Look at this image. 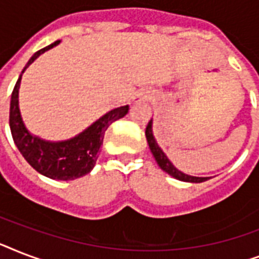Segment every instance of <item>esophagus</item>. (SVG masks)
<instances>
[{
    "label": "esophagus",
    "mask_w": 259,
    "mask_h": 259,
    "mask_svg": "<svg viewBox=\"0 0 259 259\" xmlns=\"http://www.w3.org/2000/svg\"><path fill=\"white\" fill-rule=\"evenodd\" d=\"M152 98V93L150 91H140L133 97V102L134 103H141V102H145L148 99Z\"/></svg>",
    "instance_id": "esophagus-1"
}]
</instances>
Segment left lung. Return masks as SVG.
<instances>
[{"label":"left lung","instance_id":"obj_1","mask_svg":"<svg viewBox=\"0 0 259 259\" xmlns=\"http://www.w3.org/2000/svg\"><path fill=\"white\" fill-rule=\"evenodd\" d=\"M152 125H153V121L150 119L149 123L146 125L145 136L146 140H148V144H149L150 152L153 153L156 161H157L158 166L161 168L164 172H166L168 175H170L172 177L177 179V180L187 181V183H203V181L208 180V177H196V176H189V175H185L181 170H179L176 166L173 165L172 162L169 161V158L166 157V154L161 150V148L158 146V144L154 140L153 130H152Z\"/></svg>","mask_w":259,"mask_h":259}]
</instances>
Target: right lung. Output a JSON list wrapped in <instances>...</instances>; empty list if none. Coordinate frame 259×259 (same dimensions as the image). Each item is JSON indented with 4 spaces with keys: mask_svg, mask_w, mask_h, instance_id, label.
<instances>
[{
    "mask_svg": "<svg viewBox=\"0 0 259 259\" xmlns=\"http://www.w3.org/2000/svg\"><path fill=\"white\" fill-rule=\"evenodd\" d=\"M59 42L60 40L37 51L29 59V62L26 63L22 72L40 55L58 46ZM22 72L12 93L9 113L12 137L22 157L25 158L33 169L41 173L42 176L50 177L54 180H75L91 172L99 156V148L103 144L106 130L114 121L125 117L129 111V106H121L106 113L103 117L89 126L84 132L67 141H46L36 136H32L22 122L18 109V89L21 83Z\"/></svg>",
    "mask_w": 259,
    "mask_h": 259,
    "instance_id": "add662e5",
    "label": "right lung"
}]
</instances>
